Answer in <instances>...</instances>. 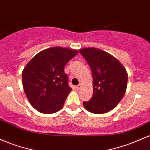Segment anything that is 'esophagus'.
Listing matches in <instances>:
<instances>
[{
  "mask_svg": "<svg viewBox=\"0 0 150 150\" xmlns=\"http://www.w3.org/2000/svg\"><path fill=\"white\" fill-rule=\"evenodd\" d=\"M81 86H82L81 84V83L79 84V85L76 86V89H77V90H80L81 88Z\"/></svg>",
  "mask_w": 150,
  "mask_h": 150,
  "instance_id": "esophagus-1",
  "label": "esophagus"
}]
</instances>
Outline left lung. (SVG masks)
Listing matches in <instances>:
<instances>
[{
    "label": "left lung",
    "instance_id": "1",
    "mask_svg": "<svg viewBox=\"0 0 150 150\" xmlns=\"http://www.w3.org/2000/svg\"><path fill=\"white\" fill-rule=\"evenodd\" d=\"M93 76V96L83 106L89 112L103 114L115 108L126 92L127 73L115 57L100 49H80Z\"/></svg>",
    "mask_w": 150,
    "mask_h": 150
}]
</instances>
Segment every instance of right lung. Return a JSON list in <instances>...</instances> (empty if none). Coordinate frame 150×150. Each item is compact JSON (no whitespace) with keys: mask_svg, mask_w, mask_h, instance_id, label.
I'll return each instance as SVG.
<instances>
[{"mask_svg":"<svg viewBox=\"0 0 150 150\" xmlns=\"http://www.w3.org/2000/svg\"><path fill=\"white\" fill-rule=\"evenodd\" d=\"M78 53L74 49L50 47L37 54L25 67L22 73L23 89L38 111L54 113L64 106L72 90L64 67Z\"/></svg>","mask_w":150,"mask_h":150,"instance_id":"1","label":"right lung"}]
</instances>
